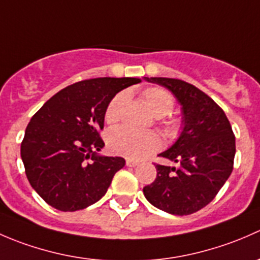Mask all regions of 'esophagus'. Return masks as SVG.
Instances as JSON below:
<instances>
[{"mask_svg": "<svg viewBox=\"0 0 260 260\" xmlns=\"http://www.w3.org/2000/svg\"><path fill=\"white\" fill-rule=\"evenodd\" d=\"M138 164H140V162L135 161V159H131V158H127V161H125V165H127L128 167H135V166H137Z\"/></svg>", "mask_w": 260, "mask_h": 260, "instance_id": "obj_1", "label": "esophagus"}]
</instances>
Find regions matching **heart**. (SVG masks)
Segmentation results:
<instances>
[{"instance_id": "heart-1", "label": "heart", "mask_w": 260, "mask_h": 260, "mask_svg": "<svg viewBox=\"0 0 260 260\" xmlns=\"http://www.w3.org/2000/svg\"><path fill=\"white\" fill-rule=\"evenodd\" d=\"M142 96L152 112L158 117L169 114L174 107V96L164 88L151 86L142 91ZM128 101L127 91L117 93L106 108L107 123L113 124L120 119L124 104ZM166 128L169 132H175L179 128L176 120H166ZM108 147L112 152L119 156L128 157L132 159H141L153 153L161 147V137L154 131H136L129 127H118L108 133Z\"/></svg>"}]
</instances>
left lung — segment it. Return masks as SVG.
I'll return each instance as SVG.
<instances>
[{"instance_id": "1", "label": "left lung", "mask_w": 260, "mask_h": 260, "mask_svg": "<svg viewBox=\"0 0 260 260\" xmlns=\"http://www.w3.org/2000/svg\"><path fill=\"white\" fill-rule=\"evenodd\" d=\"M172 91L182 107L179 140L158 156L180 167L156 165V180L143 187L154 208L190 215L214 200L234 166L235 136L224 111L192 84L172 78H145Z\"/></svg>"}]
</instances>
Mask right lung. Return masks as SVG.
Returning <instances> with one entry per match:
<instances>
[{"instance_id": "right-lung-1", "label": "right lung", "mask_w": 260, "mask_h": 260, "mask_svg": "<svg viewBox=\"0 0 260 260\" xmlns=\"http://www.w3.org/2000/svg\"><path fill=\"white\" fill-rule=\"evenodd\" d=\"M137 78H95L57 91L34 114L21 143V158L34 190L60 211H77L106 195L122 157L103 148L104 113L118 91Z\"/></svg>"}]
</instances>
